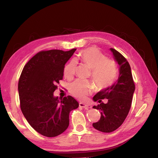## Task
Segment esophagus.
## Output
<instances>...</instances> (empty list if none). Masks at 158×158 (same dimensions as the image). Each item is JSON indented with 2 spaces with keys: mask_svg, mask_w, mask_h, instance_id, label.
<instances>
[{
  "mask_svg": "<svg viewBox=\"0 0 158 158\" xmlns=\"http://www.w3.org/2000/svg\"><path fill=\"white\" fill-rule=\"evenodd\" d=\"M79 106L80 107H82L85 109H89L90 108H91V106H90V105H87V104H84L83 102L79 103Z\"/></svg>",
  "mask_w": 158,
  "mask_h": 158,
  "instance_id": "obj_1",
  "label": "esophagus"
}]
</instances>
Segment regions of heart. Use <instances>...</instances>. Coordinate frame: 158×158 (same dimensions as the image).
I'll return each mask as SVG.
<instances>
[{"instance_id": "b5f03b06", "label": "heart", "mask_w": 158, "mask_h": 158, "mask_svg": "<svg viewBox=\"0 0 158 158\" xmlns=\"http://www.w3.org/2000/svg\"><path fill=\"white\" fill-rule=\"evenodd\" d=\"M76 61H81L90 68L91 77L98 89H105L110 86L117 75L116 63L106 56L95 47H90L80 52L75 60H72L63 69L66 79L73 78L77 68ZM94 89L92 82L77 79L70 85V93L74 97L84 100Z\"/></svg>"}]
</instances>
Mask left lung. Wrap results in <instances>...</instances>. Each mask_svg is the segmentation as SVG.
Wrapping results in <instances>:
<instances>
[{
	"label": "left lung",
	"instance_id": "obj_1",
	"mask_svg": "<svg viewBox=\"0 0 158 158\" xmlns=\"http://www.w3.org/2000/svg\"><path fill=\"white\" fill-rule=\"evenodd\" d=\"M110 50L120 66L118 79L110 87L98 92L93 98L100 103L93 107L101 112L100 119L93 123V126L102 132H113L123 124L130 111L135 90L129 63L118 51L112 48ZM104 98L108 99L106 104L102 102Z\"/></svg>",
	"mask_w": 158,
	"mask_h": 158
}]
</instances>
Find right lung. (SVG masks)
<instances>
[{
  "label": "right lung",
  "mask_w": 158,
  "mask_h": 158,
  "mask_svg": "<svg viewBox=\"0 0 158 158\" xmlns=\"http://www.w3.org/2000/svg\"><path fill=\"white\" fill-rule=\"evenodd\" d=\"M75 51H41L26 64L19 79L21 110L31 126L45 137H56L65 131L69 112L79 106L70 95L60 100L53 96L65 63Z\"/></svg>",
  "instance_id": "obj_1"
}]
</instances>
